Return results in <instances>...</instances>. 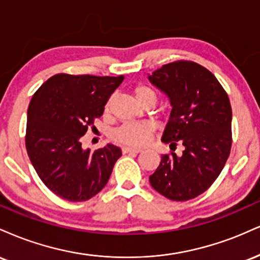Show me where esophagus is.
Segmentation results:
<instances>
[{
	"instance_id": "esophagus-1",
	"label": "esophagus",
	"mask_w": 260,
	"mask_h": 260,
	"mask_svg": "<svg viewBox=\"0 0 260 260\" xmlns=\"http://www.w3.org/2000/svg\"><path fill=\"white\" fill-rule=\"evenodd\" d=\"M121 151H123V153H140V152H142V149L140 148H133V147H123L121 148Z\"/></svg>"
}]
</instances>
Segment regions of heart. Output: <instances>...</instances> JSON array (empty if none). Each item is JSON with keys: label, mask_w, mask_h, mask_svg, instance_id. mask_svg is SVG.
Instances as JSON below:
<instances>
[{"label": "heart", "mask_w": 260, "mask_h": 260, "mask_svg": "<svg viewBox=\"0 0 260 260\" xmlns=\"http://www.w3.org/2000/svg\"><path fill=\"white\" fill-rule=\"evenodd\" d=\"M134 94H135L137 102L142 106L147 105V103L155 105L158 99V94L154 88L149 87L147 85H137L134 88ZM112 101L113 97H109V100L107 101L106 111H109ZM153 131L154 125L151 123H126L113 133V139L119 143H123V145L140 147V146L147 143Z\"/></svg>", "instance_id": "1"}]
</instances>
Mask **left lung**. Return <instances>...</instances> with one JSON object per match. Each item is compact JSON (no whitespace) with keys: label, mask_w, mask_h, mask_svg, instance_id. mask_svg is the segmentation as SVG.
I'll list each match as a JSON object with an SVG mask.
<instances>
[{"label":"left lung","mask_w":260,"mask_h":260,"mask_svg":"<svg viewBox=\"0 0 260 260\" xmlns=\"http://www.w3.org/2000/svg\"><path fill=\"white\" fill-rule=\"evenodd\" d=\"M148 79L173 107L161 141L172 149L178 142L185 147L180 157L161 155L149 182L172 201L196 198L212 186L230 155V100L214 74L191 60L168 63Z\"/></svg>","instance_id":"obj_1"}]
</instances>
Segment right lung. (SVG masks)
Instances as JSON below:
<instances>
[{
    "instance_id": "add662e5",
    "label": "right lung",
    "mask_w": 260,
    "mask_h": 260,
    "mask_svg": "<svg viewBox=\"0 0 260 260\" xmlns=\"http://www.w3.org/2000/svg\"><path fill=\"white\" fill-rule=\"evenodd\" d=\"M124 76L56 74L34 93L27 108L25 146L39 178L72 202L87 201L108 182L120 148L107 145L82 149L81 137L92 127Z\"/></svg>"
}]
</instances>
